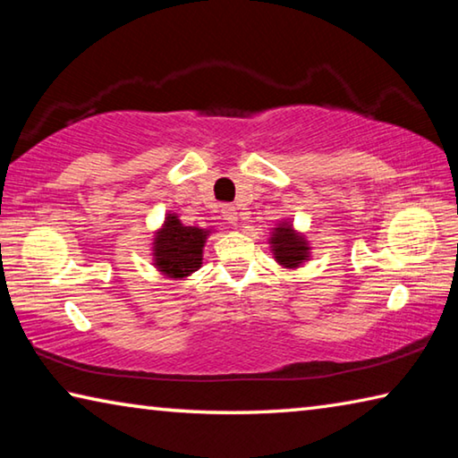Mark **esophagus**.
I'll return each instance as SVG.
<instances>
[{"mask_svg":"<svg viewBox=\"0 0 458 458\" xmlns=\"http://www.w3.org/2000/svg\"><path fill=\"white\" fill-rule=\"evenodd\" d=\"M222 218L226 220L228 224H236V220H238L236 208L230 206V204H224V206H222Z\"/></svg>","mask_w":458,"mask_h":458,"instance_id":"1","label":"esophagus"}]
</instances>
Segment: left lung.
I'll return each mask as SVG.
<instances>
[{
  "instance_id": "obj_1",
  "label": "left lung",
  "mask_w": 458,
  "mask_h": 458,
  "mask_svg": "<svg viewBox=\"0 0 458 458\" xmlns=\"http://www.w3.org/2000/svg\"><path fill=\"white\" fill-rule=\"evenodd\" d=\"M270 244H273L270 248H273L275 259L286 268H297L301 262L309 259V246L305 238L299 236L286 222L273 230Z\"/></svg>"
}]
</instances>
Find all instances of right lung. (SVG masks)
I'll list each match as a JSON object with an SVG mask.
<instances>
[{
    "label": "right lung",
    "instance_id": "1",
    "mask_svg": "<svg viewBox=\"0 0 458 458\" xmlns=\"http://www.w3.org/2000/svg\"><path fill=\"white\" fill-rule=\"evenodd\" d=\"M210 230L183 226L175 214H167L164 228L155 234V267L169 278H183L201 267V250Z\"/></svg>",
    "mask_w": 458,
    "mask_h": 458
}]
</instances>
